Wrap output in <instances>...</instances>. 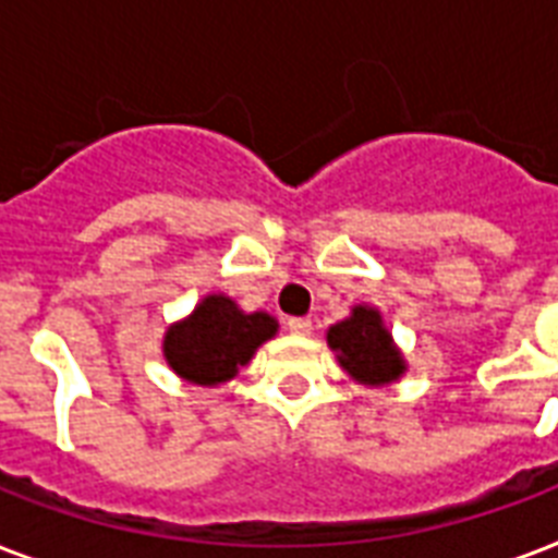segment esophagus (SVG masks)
<instances>
[{
  "label": "esophagus",
  "mask_w": 558,
  "mask_h": 558,
  "mask_svg": "<svg viewBox=\"0 0 558 558\" xmlns=\"http://www.w3.org/2000/svg\"><path fill=\"white\" fill-rule=\"evenodd\" d=\"M287 330L295 332V336H310L313 332V322L310 318H289Z\"/></svg>",
  "instance_id": "34e87169"
}]
</instances>
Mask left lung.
<instances>
[{"label": "left lung", "instance_id": "obj_1", "mask_svg": "<svg viewBox=\"0 0 558 558\" xmlns=\"http://www.w3.org/2000/svg\"><path fill=\"white\" fill-rule=\"evenodd\" d=\"M327 344L336 350L339 365L362 385H388L405 373V359L373 306H353L350 318L327 330Z\"/></svg>", "mask_w": 558, "mask_h": 558}]
</instances>
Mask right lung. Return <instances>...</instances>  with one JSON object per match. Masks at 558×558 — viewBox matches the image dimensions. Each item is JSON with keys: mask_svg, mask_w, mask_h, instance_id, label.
<instances>
[{"mask_svg": "<svg viewBox=\"0 0 558 558\" xmlns=\"http://www.w3.org/2000/svg\"><path fill=\"white\" fill-rule=\"evenodd\" d=\"M275 332L278 322L269 313H243L228 295H208L165 332V359L193 385H219L234 379Z\"/></svg>", "mask_w": 558, "mask_h": 558, "instance_id": "obj_1", "label": "right lung"}]
</instances>
